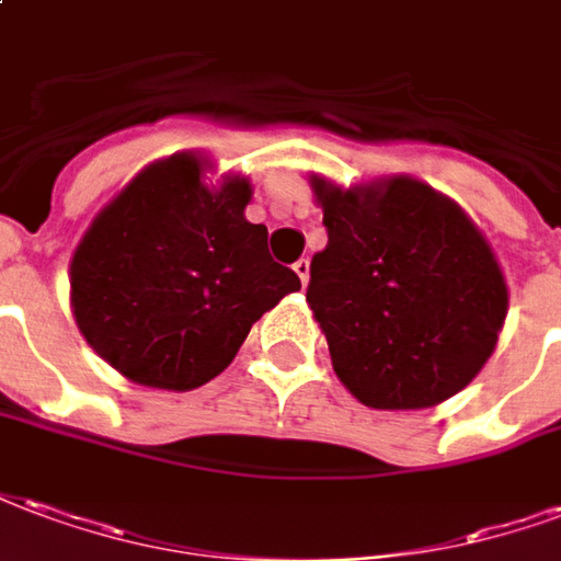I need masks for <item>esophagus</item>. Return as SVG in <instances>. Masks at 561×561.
<instances>
[{
    "label": "esophagus",
    "instance_id": "1",
    "mask_svg": "<svg viewBox=\"0 0 561 561\" xmlns=\"http://www.w3.org/2000/svg\"><path fill=\"white\" fill-rule=\"evenodd\" d=\"M293 268H296V275L301 277V284L308 286V280H310V260H308V256H301V260H298Z\"/></svg>",
    "mask_w": 561,
    "mask_h": 561
}]
</instances>
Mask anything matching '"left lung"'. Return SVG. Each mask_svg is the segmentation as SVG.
Masks as SVG:
<instances>
[{
	"label": "left lung",
	"mask_w": 561,
	"mask_h": 561,
	"mask_svg": "<svg viewBox=\"0 0 561 561\" xmlns=\"http://www.w3.org/2000/svg\"><path fill=\"white\" fill-rule=\"evenodd\" d=\"M329 244L308 305L341 382L374 410H424L466 388L496 350L505 277L463 208L415 179H313Z\"/></svg>",
	"instance_id": "8db88e82"
}]
</instances>
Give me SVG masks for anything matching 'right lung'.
<instances>
[{
  "label": "right lung",
  "mask_w": 561,
  "mask_h": 561,
  "mask_svg": "<svg viewBox=\"0 0 561 561\" xmlns=\"http://www.w3.org/2000/svg\"><path fill=\"white\" fill-rule=\"evenodd\" d=\"M173 154L110 203L71 260V305L89 346L134 382L187 391L230 365L265 310L301 289L244 218L248 179L218 191Z\"/></svg>",
  "instance_id": "1"
}]
</instances>
